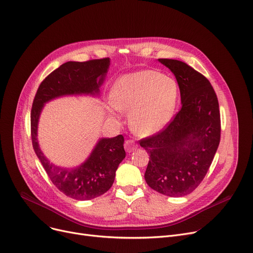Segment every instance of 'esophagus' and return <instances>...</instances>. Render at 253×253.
Masks as SVG:
<instances>
[{"mask_svg": "<svg viewBox=\"0 0 253 253\" xmlns=\"http://www.w3.org/2000/svg\"><path fill=\"white\" fill-rule=\"evenodd\" d=\"M124 147H125V150H126L128 153H130V152L134 151V150L137 148V145L135 144V142H134L133 140L127 139V140L125 141V145H124Z\"/></svg>", "mask_w": 253, "mask_h": 253, "instance_id": "esophagus-1", "label": "esophagus"}]
</instances>
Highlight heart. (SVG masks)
<instances>
[{"label": "heart", "mask_w": 253, "mask_h": 253, "mask_svg": "<svg viewBox=\"0 0 253 253\" xmlns=\"http://www.w3.org/2000/svg\"><path fill=\"white\" fill-rule=\"evenodd\" d=\"M178 96L177 82L155 70L120 76L112 89L113 104L119 109H130V127L140 135L154 134L168 125Z\"/></svg>", "instance_id": "obj_1"}]
</instances>
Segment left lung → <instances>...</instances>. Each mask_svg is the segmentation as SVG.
I'll use <instances>...</instances> for the list:
<instances>
[{"instance_id":"1","label":"left lung","mask_w":253,"mask_h":253,"mask_svg":"<svg viewBox=\"0 0 253 253\" xmlns=\"http://www.w3.org/2000/svg\"><path fill=\"white\" fill-rule=\"evenodd\" d=\"M177 79L182 107L139 145L150 155L145 172L152 189L168 196L191 193L204 180L220 141V112L209 80L182 61L158 59Z\"/></svg>"}]
</instances>
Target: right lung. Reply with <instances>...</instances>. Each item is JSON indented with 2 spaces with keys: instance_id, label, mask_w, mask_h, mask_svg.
<instances>
[{
  "instance_id": "obj_1",
  "label": "right lung",
  "mask_w": 253,
  "mask_h": 253,
  "mask_svg": "<svg viewBox=\"0 0 253 253\" xmlns=\"http://www.w3.org/2000/svg\"><path fill=\"white\" fill-rule=\"evenodd\" d=\"M109 66V59L67 62L42 81L31 111V137L37 157L56 187L71 199L87 201L105 193L115 181L116 170L125 158L124 137L102 138L90 157L73 169L51 164L41 152L37 141V125L43 104L56 97L72 94H98Z\"/></svg>"
}]
</instances>
